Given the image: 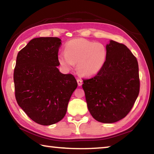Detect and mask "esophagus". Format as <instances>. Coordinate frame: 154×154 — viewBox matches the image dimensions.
Segmentation results:
<instances>
[{"mask_svg": "<svg viewBox=\"0 0 154 154\" xmlns=\"http://www.w3.org/2000/svg\"><path fill=\"white\" fill-rule=\"evenodd\" d=\"M77 84H78V85H79V86H81V85H82V83H83V81H82V79H78L77 80Z\"/></svg>", "mask_w": 154, "mask_h": 154, "instance_id": "esophagus-1", "label": "esophagus"}]
</instances>
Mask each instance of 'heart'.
<instances>
[{"label":"heart","mask_w":154,"mask_h":154,"mask_svg":"<svg viewBox=\"0 0 154 154\" xmlns=\"http://www.w3.org/2000/svg\"><path fill=\"white\" fill-rule=\"evenodd\" d=\"M107 58V49L100 43L84 38H74L66 43L64 53L58 60L64 69L71 70L77 64V71L83 77H90L103 69Z\"/></svg>","instance_id":"obj_1"}]
</instances>
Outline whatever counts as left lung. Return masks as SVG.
Returning <instances> with one entry per match:
<instances>
[{"label": "left lung", "instance_id": "8db88e82", "mask_svg": "<svg viewBox=\"0 0 154 154\" xmlns=\"http://www.w3.org/2000/svg\"><path fill=\"white\" fill-rule=\"evenodd\" d=\"M107 58L103 69L89 79H83L88 110L98 122L111 124L126 117L139 93L137 58L124 44L110 40Z\"/></svg>", "mask_w": 154, "mask_h": 154}]
</instances>
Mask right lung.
<instances>
[{
    "label": "right lung",
    "instance_id": "add662e5",
    "mask_svg": "<svg viewBox=\"0 0 154 154\" xmlns=\"http://www.w3.org/2000/svg\"><path fill=\"white\" fill-rule=\"evenodd\" d=\"M58 37H38L18 52L14 69L15 98L34 122L43 126L63 119L77 83L71 74H62L58 67Z\"/></svg>",
    "mask_w": 154,
    "mask_h": 154
}]
</instances>
